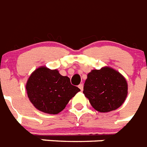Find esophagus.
Segmentation results:
<instances>
[{
	"mask_svg": "<svg viewBox=\"0 0 147 147\" xmlns=\"http://www.w3.org/2000/svg\"><path fill=\"white\" fill-rule=\"evenodd\" d=\"M78 88H80L81 91H82V90H83V84H80V85H78Z\"/></svg>",
	"mask_w": 147,
	"mask_h": 147,
	"instance_id": "1",
	"label": "esophagus"
}]
</instances>
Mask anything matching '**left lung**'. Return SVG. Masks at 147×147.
<instances>
[{"mask_svg": "<svg viewBox=\"0 0 147 147\" xmlns=\"http://www.w3.org/2000/svg\"><path fill=\"white\" fill-rule=\"evenodd\" d=\"M83 93L99 112L118 108L127 95V81L118 71L106 67L88 74Z\"/></svg>", "mask_w": 147, "mask_h": 147, "instance_id": "8db88e82", "label": "left lung"}]
</instances>
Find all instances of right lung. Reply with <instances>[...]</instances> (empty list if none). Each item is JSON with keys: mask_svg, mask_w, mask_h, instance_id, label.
Returning a JSON list of instances; mask_svg holds the SVG:
<instances>
[{"mask_svg": "<svg viewBox=\"0 0 147 147\" xmlns=\"http://www.w3.org/2000/svg\"><path fill=\"white\" fill-rule=\"evenodd\" d=\"M27 95L40 111L56 114L62 111L69 100L80 89L70 82L67 76L46 67H40L30 76L26 85Z\"/></svg>", "mask_w": 147, "mask_h": 147, "instance_id": "obj_1", "label": "right lung"}]
</instances>
